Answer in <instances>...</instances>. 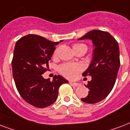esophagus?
<instances>
[{
	"label": "esophagus",
	"mask_w": 130,
	"mask_h": 130,
	"mask_svg": "<svg viewBox=\"0 0 130 130\" xmlns=\"http://www.w3.org/2000/svg\"><path fill=\"white\" fill-rule=\"evenodd\" d=\"M69 84H70L71 86H73L75 87H78L80 86V84H79L75 83V82H69Z\"/></svg>",
	"instance_id": "34e87169"
}]
</instances>
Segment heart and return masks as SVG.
Listing matches in <instances>:
<instances>
[{"mask_svg":"<svg viewBox=\"0 0 130 130\" xmlns=\"http://www.w3.org/2000/svg\"><path fill=\"white\" fill-rule=\"evenodd\" d=\"M84 47L86 48L87 47L84 44H76L73 46V48H77ZM57 51H55V53ZM84 67L81 64H73V63H65L60 65L58 68L59 73L64 77L68 79H74L83 71Z\"/></svg>","mask_w":130,"mask_h":130,"instance_id":"obj_1","label":"heart"}]
</instances>
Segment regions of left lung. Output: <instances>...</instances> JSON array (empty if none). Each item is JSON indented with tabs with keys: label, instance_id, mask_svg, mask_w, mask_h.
<instances>
[{
	"label": "left lung",
	"instance_id": "8db88e82",
	"mask_svg": "<svg viewBox=\"0 0 130 130\" xmlns=\"http://www.w3.org/2000/svg\"><path fill=\"white\" fill-rule=\"evenodd\" d=\"M84 39L92 40L94 49L92 61L83 73L84 77H92L86 86L88 95L81 100L94 104L105 99L115 85L120 66L119 44L109 32L98 29L90 31L78 40Z\"/></svg>",
	"mask_w": 130,
	"mask_h": 130
}]
</instances>
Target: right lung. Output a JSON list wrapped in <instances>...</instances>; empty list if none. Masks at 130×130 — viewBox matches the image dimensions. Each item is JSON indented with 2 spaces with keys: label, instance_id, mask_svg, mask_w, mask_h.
<instances>
[{
  "label": "right lung",
  "instance_id": "add662e5",
  "mask_svg": "<svg viewBox=\"0 0 130 130\" xmlns=\"http://www.w3.org/2000/svg\"><path fill=\"white\" fill-rule=\"evenodd\" d=\"M59 43L35 34L25 36L16 42L11 62L13 78L20 96L34 107L44 108L53 104L60 86L69 82L61 75H55L53 81L42 77Z\"/></svg>",
  "mask_w": 130,
  "mask_h": 130
}]
</instances>
